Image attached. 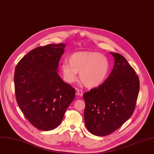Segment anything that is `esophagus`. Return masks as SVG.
<instances>
[{"instance_id": "34e87169", "label": "esophagus", "mask_w": 154, "mask_h": 154, "mask_svg": "<svg viewBox=\"0 0 154 154\" xmlns=\"http://www.w3.org/2000/svg\"><path fill=\"white\" fill-rule=\"evenodd\" d=\"M77 95L82 97L83 95V91L80 89H78L77 90Z\"/></svg>"}]
</instances>
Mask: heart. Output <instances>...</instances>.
<instances>
[{"mask_svg":"<svg viewBox=\"0 0 154 154\" xmlns=\"http://www.w3.org/2000/svg\"><path fill=\"white\" fill-rule=\"evenodd\" d=\"M63 79L72 83L80 72L81 81L88 87L94 88L103 84L106 80L109 63L104 56L98 53L79 52L69 57V63L63 62L61 66Z\"/></svg>","mask_w":154,"mask_h":154,"instance_id":"1","label":"heart"}]
</instances>
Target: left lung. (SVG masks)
Here are the masks:
<instances>
[{
    "label": "left lung",
    "mask_w": 154,
    "mask_h": 154,
    "mask_svg": "<svg viewBox=\"0 0 154 154\" xmlns=\"http://www.w3.org/2000/svg\"><path fill=\"white\" fill-rule=\"evenodd\" d=\"M110 53L115 60L110 75L103 84L83 94L85 125L97 136L112 134L131 117L140 89L138 77L126 59Z\"/></svg>",
    "instance_id": "8db88e82"
}]
</instances>
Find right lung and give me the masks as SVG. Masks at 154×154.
<instances>
[{
  "label": "right lung",
  "instance_id": "right-lung-1",
  "mask_svg": "<svg viewBox=\"0 0 154 154\" xmlns=\"http://www.w3.org/2000/svg\"><path fill=\"white\" fill-rule=\"evenodd\" d=\"M66 45L38 46L24 56L14 72L17 104L27 120L45 131L57 128L75 97V90L58 74Z\"/></svg>",
  "mask_w": 154,
  "mask_h": 154
}]
</instances>
